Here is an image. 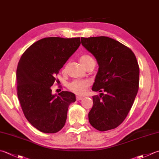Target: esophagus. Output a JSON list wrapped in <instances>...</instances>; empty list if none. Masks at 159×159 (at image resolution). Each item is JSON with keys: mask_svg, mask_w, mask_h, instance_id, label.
<instances>
[{"mask_svg": "<svg viewBox=\"0 0 159 159\" xmlns=\"http://www.w3.org/2000/svg\"><path fill=\"white\" fill-rule=\"evenodd\" d=\"M76 101H80V100H82V99H83V97H82V96H76Z\"/></svg>", "mask_w": 159, "mask_h": 159, "instance_id": "1", "label": "esophagus"}]
</instances>
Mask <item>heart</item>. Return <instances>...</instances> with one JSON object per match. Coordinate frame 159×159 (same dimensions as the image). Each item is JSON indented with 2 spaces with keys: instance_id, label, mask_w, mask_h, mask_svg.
<instances>
[{
  "instance_id": "heart-1",
  "label": "heart",
  "mask_w": 159,
  "mask_h": 159,
  "mask_svg": "<svg viewBox=\"0 0 159 159\" xmlns=\"http://www.w3.org/2000/svg\"><path fill=\"white\" fill-rule=\"evenodd\" d=\"M80 63L85 68L89 65L95 63L93 58L88 54H83L79 57ZM67 70V65H65L63 67V72ZM89 87V82L86 80H74L67 85V88L71 92L77 95H83Z\"/></svg>"
}]
</instances>
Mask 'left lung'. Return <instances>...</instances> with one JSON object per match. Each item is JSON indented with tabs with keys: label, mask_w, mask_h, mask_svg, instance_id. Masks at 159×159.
Here are the masks:
<instances>
[{
	"label": "left lung",
	"mask_w": 159,
	"mask_h": 159,
	"mask_svg": "<svg viewBox=\"0 0 159 159\" xmlns=\"http://www.w3.org/2000/svg\"><path fill=\"white\" fill-rule=\"evenodd\" d=\"M83 46L99 65L92 90L93 106L88 114L93 127L101 132L116 128L125 119L139 87V66L134 52L107 36L81 39Z\"/></svg>",
	"instance_id": "left-lung-1"
}]
</instances>
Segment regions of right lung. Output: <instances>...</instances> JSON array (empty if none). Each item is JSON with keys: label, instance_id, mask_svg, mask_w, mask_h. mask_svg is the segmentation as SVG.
<instances>
[{"label": "right lung", "instance_id": "1", "mask_svg": "<svg viewBox=\"0 0 159 159\" xmlns=\"http://www.w3.org/2000/svg\"><path fill=\"white\" fill-rule=\"evenodd\" d=\"M80 45L79 37H48L30 46L21 56L16 70L17 95L27 120L44 133L63 128L69 105L75 94L62 91L52 94L58 71Z\"/></svg>", "mask_w": 159, "mask_h": 159}]
</instances>
